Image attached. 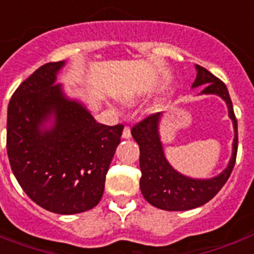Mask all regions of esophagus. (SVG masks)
I'll use <instances>...</instances> for the list:
<instances>
[{
  "label": "esophagus",
  "mask_w": 254,
  "mask_h": 254,
  "mask_svg": "<svg viewBox=\"0 0 254 254\" xmlns=\"http://www.w3.org/2000/svg\"><path fill=\"white\" fill-rule=\"evenodd\" d=\"M130 137H131L130 127H124V131H123V138H130Z\"/></svg>",
  "instance_id": "34e87169"
}]
</instances>
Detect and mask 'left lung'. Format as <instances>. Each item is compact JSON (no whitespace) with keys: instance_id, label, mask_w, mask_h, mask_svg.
Here are the masks:
<instances>
[{"instance_id":"left-lung-1","label":"left lung","mask_w":254,"mask_h":254,"mask_svg":"<svg viewBox=\"0 0 254 254\" xmlns=\"http://www.w3.org/2000/svg\"><path fill=\"white\" fill-rule=\"evenodd\" d=\"M196 71L197 75L192 87L205 84L201 93L219 95L228 105L229 117L232 119L235 127L232 158L228 167L212 179H192L185 177L170 166L165 158L158 134L161 113H153L135 124L131 127V135L139 146V167L142 173L139 179L141 192L151 205L165 211H187L205 204L228 181L236 162L239 143L237 120L227 85L201 65L196 64Z\"/></svg>"}]
</instances>
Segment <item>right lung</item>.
I'll return each mask as SVG.
<instances>
[{"instance_id": "right-lung-1", "label": "right lung", "mask_w": 254, "mask_h": 254, "mask_svg": "<svg viewBox=\"0 0 254 254\" xmlns=\"http://www.w3.org/2000/svg\"><path fill=\"white\" fill-rule=\"evenodd\" d=\"M64 62H51L30 75L7 108L6 149L13 174L27 196L61 215L99 204L124 125L108 127L55 84ZM54 115V127L41 130Z\"/></svg>"}]
</instances>
